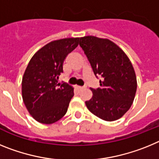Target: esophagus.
Segmentation results:
<instances>
[{
	"label": "esophagus",
	"mask_w": 159,
	"mask_h": 159,
	"mask_svg": "<svg viewBox=\"0 0 159 159\" xmlns=\"http://www.w3.org/2000/svg\"><path fill=\"white\" fill-rule=\"evenodd\" d=\"M76 88L78 90H83V89H84V88H85V87H81V86H77L76 87Z\"/></svg>",
	"instance_id": "obj_1"
}]
</instances>
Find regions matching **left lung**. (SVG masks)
I'll return each mask as SVG.
<instances>
[{
    "mask_svg": "<svg viewBox=\"0 0 159 159\" xmlns=\"http://www.w3.org/2000/svg\"><path fill=\"white\" fill-rule=\"evenodd\" d=\"M80 45L88 57L94 74L102 76L100 88L92 89L86 101L88 110L105 121L120 119L131 107L137 80L134 67L126 53L108 39L93 36L80 38Z\"/></svg>",
    "mask_w": 159,
    "mask_h": 159,
    "instance_id": "obj_1",
    "label": "left lung"
}]
</instances>
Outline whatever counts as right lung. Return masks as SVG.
I'll list each match as a JSON object with an SVG mask.
<instances>
[{
	"label": "right lung",
	"instance_id": "add662e5",
	"mask_svg": "<svg viewBox=\"0 0 159 159\" xmlns=\"http://www.w3.org/2000/svg\"><path fill=\"white\" fill-rule=\"evenodd\" d=\"M80 38H65L47 43L29 61L22 79V98L29 114L36 121L52 124L66 114L73 88L58 84L63 64L79 44Z\"/></svg>",
	"mask_w": 159,
	"mask_h": 159
}]
</instances>
